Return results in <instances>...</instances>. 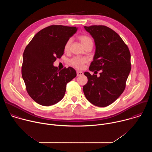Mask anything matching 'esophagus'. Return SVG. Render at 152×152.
Returning <instances> with one entry per match:
<instances>
[{
  "instance_id": "34e87169",
  "label": "esophagus",
  "mask_w": 152,
  "mask_h": 152,
  "mask_svg": "<svg viewBox=\"0 0 152 152\" xmlns=\"http://www.w3.org/2000/svg\"><path fill=\"white\" fill-rule=\"evenodd\" d=\"M76 74H77V76H80L83 75V73L82 72H81V71L77 70V71L76 72Z\"/></svg>"
}]
</instances>
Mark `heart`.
Wrapping results in <instances>:
<instances>
[{"label":"heart","mask_w":152,"mask_h":152,"mask_svg":"<svg viewBox=\"0 0 152 152\" xmlns=\"http://www.w3.org/2000/svg\"><path fill=\"white\" fill-rule=\"evenodd\" d=\"M79 39L80 41L81 42L82 45L83 46H85L86 45H87L88 44H93L92 39L90 37H89L88 36L81 35L79 37ZM72 41V39L70 38L66 42V45H65V46H64V50L66 51H67L69 49ZM86 61H87V59H86V58L75 57V58H73L71 60V63L74 67H75L77 69H82L83 66V64L85 62H86Z\"/></svg>","instance_id":"b5f03b06"}]
</instances>
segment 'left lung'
Returning <instances> with one entry per match:
<instances>
[{
  "mask_svg": "<svg viewBox=\"0 0 152 152\" xmlns=\"http://www.w3.org/2000/svg\"><path fill=\"white\" fill-rule=\"evenodd\" d=\"M84 28L94 39L96 46L89 70L102 72L99 77L84 73L88 82L83 86V93L93 104L105 107L115 102L125 89L131 70V53L119 35L110 28L93 25Z\"/></svg>",
  "mask_w": 152,
  "mask_h": 152,
  "instance_id": "1",
  "label": "left lung"
}]
</instances>
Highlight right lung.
<instances>
[{"label": "right lung", "mask_w": 152, "mask_h": 152, "mask_svg": "<svg viewBox=\"0 0 152 152\" xmlns=\"http://www.w3.org/2000/svg\"><path fill=\"white\" fill-rule=\"evenodd\" d=\"M77 28L52 25L35 35L26 47L21 74L30 97L42 106L53 105L64 97L66 85L76 76L71 67L59 70L53 66L64 54L66 42Z\"/></svg>", "instance_id": "right-lung-1"}]
</instances>
